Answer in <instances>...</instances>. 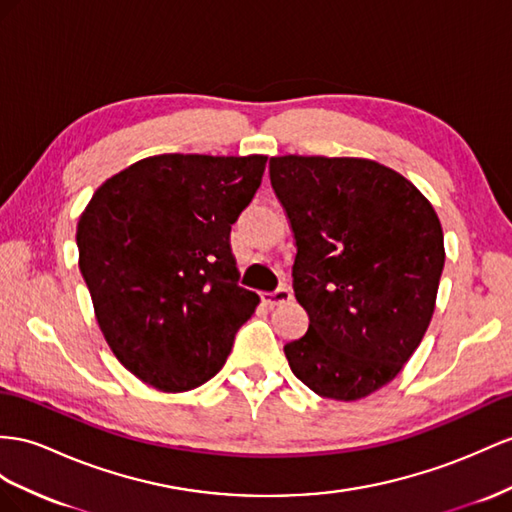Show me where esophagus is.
Returning a JSON list of instances; mask_svg holds the SVG:
<instances>
[{"label": "esophagus", "instance_id": "1", "mask_svg": "<svg viewBox=\"0 0 512 512\" xmlns=\"http://www.w3.org/2000/svg\"><path fill=\"white\" fill-rule=\"evenodd\" d=\"M261 300H264V303L270 305V307L281 305V303H290V300H292V290H290V287H279V290H274V292H264V294H261Z\"/></svg>", "mask_w": 512, "mask_h": 512}]
</instances>
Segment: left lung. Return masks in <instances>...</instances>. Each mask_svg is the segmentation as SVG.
Segmentation results:
<instances>
[{
    "label": "left lung",
    "instance_id": "8db88e82",
    "mask_svg": "<svg viewBox=\"0 0 512 512\" xmlns=\"http://www.w3.org/2000/svg\"><path fill=\"white\" fill-rule=\"evenodd\" d=\"M296 240L307 333L285 344L298 381L352 402L398 376L428 329L443 272L435 209L409 179L361 157H270Z\"/></svg>",
    "mask_w": 512,
    "mask_h": 512
}]
</instances>
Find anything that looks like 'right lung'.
Returning a JSON list of instances; mask_svg holds the SVG:
<instances>
[{
  "mask_svg": "<svg viewBox=\"0 0 512 512\" xmlns=\"http://www.w3.org/2000/svg\"><path fill=\"white\" fill-rule=\"evenodd\" d=\"M266 160L153 155L110 177L80 216V270L99 329L147 385L177 393L207 383L253 316L259 296L238 285L229 235Z\"/></svg>",
  "mask_w": 512,
  "mask_h": 512,
  "instance_id": "obj_1",
  "label": "right lung"
}]
</instances>
